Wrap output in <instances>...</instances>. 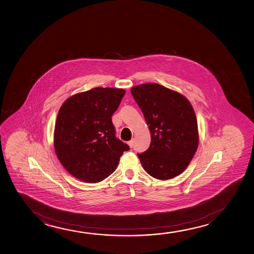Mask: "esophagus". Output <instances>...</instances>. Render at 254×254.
<instances>
[{"label": "esophagus", "instance_id": "esophagus-1", "mask_svg": "<svg viewBox=\"0 0 254 254\" xmlns=\"http://www.w3.org/2000/svg\"><path fill=\"white\" fill-rule=\"evenodd\" d=\"M127 144H128V146L132 148V146H133V139H131V140H129L128 142H127Z\"/></svg>", "mask_w": 254, "mask_h": 254}]
</instances>
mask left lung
Returning a JSON list of instances; mask_svg holds the SVG:
<instances>
[{
    "label": "left lung",
    "mask_w": 254,
    "mask_h": 254,
    "mask_svg": "<svg viewBox=\"0 0 254 254\" xmlns=\"http://www.w3.org/2000/svg\"><path fill=\"white\" fill-rule=\"evenodd\" d=\"M131 93L151 132L149 148L137 153L143 168L161 181L176 177L198 148V123L191 103L160 84H141L132 87Z\"/></svg>",
    "instance_id": "obj_1"
}]
</instances>
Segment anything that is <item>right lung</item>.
Returning <instances> with one entry per match:
<instances>
[{
	"label": "right lung",
	"mask_w": 254,
	"mask_h": 254,
	"mask_svg": "<svg viewBox=\"0 0 254 254\" xmlns=\"http://www.w3.org/2000/svg\"><path fill=\"white\" fill-rule=\"evenodd\" d=\"M126 91L95 87L68 98L56 119L54 145L64 168L88 183L108 178L128 145L115 136L112 115Z\"/></svg>",
	"instance_id": "obj_1"
}]
</instances>
